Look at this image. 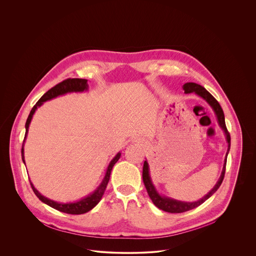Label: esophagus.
I'll use <instances>...</instances> for the list:
<instances>
[{
	"instance_id": "obj_1",
	"label": "esophagus",
	"mask_w": 256,
	"mask_h": 256,
	"mask_svg": "<svg viewBox=\"0 0 256 256\" xmlns=\"http://www.w3.org/2000/svg\"><path fill=\"white\" fill-rule=\"evenodd\" d=\"M134 142H138V140H134Z\"/></svg>"
}]
</instances>
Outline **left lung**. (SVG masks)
Listing matches in <instances>:
<instances>
[{"label":"left lung","instance_id":"8db88e82","mask_svg":"<svg viewBox=\"0 0 256 256\" xmlns=\"http://www.w3.org/2000/svg\"><path fill=\"white\" fill-rule=\"evenodd\" d=\"M182 89L184 90V93H186V94L196 93V95H198L199 97L204 99L209 104V106L212 108V110L214 111V113L216 114L218 124L220 126V128L223 130V132L225 134L226 140L228 142V150L225 160H224L223 170H222L221 176H220L217 184L205 196H203L202 198L199 199L198 201H194V202H186V201H180V200L170 198L165 196H161L157 192L155 186L152 182V180H151V176H150V172H149V165L147 163V160L144 161L143 170H142V178H143V182H144V186L146 188L147 194H148L149 198H151L152 202L154 203V205L156 207H158L159 209H161L163 211L169 212V213H182V212L192 210V209L198 207L199 205H201L205 200H207L210 196H212L217 192V190L220 188V186H221V184L224 180L225 170H226V164H227L228 153L230 147V134L228 132L227 128H226L225 116H224V112H223L220 104L218 103V101L204 87L199 86L198 84L186 82L182 86Z\"/></svg>","mask_w":256,"mask_h":256}]
</instances>
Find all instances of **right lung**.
Here are the masks:
<instances>
[{
	"label": "right lung",
	"instance_id": "add662e5",
	"mask_svg": "<svg viewBox=\"0 0 256 256\" xmlns=\"http://www.w3.org/2000/svg\"><path fill=\"white\" fill-rule=\"evenodd\" d=\"M88 90V84H87V80H82V78H68L62 82H60L56 86H54L53 88H51L50 90H48L39 100L38 102L34 105V107L31 109L30 111V114H29L28 118L26 120V136H24V144H22V161L26 165V160H24V142H26V136L28 134L29 124L31 122V120H32V116L34 113L36 112L37 108L41 107L43 105L44 102L46 101H49V100H52L54 98H56L58 96H60V95H64L66 93H72V92H84V91H87ZM120 152H118L114 158L112 159V161L110 162V164L108 165L107 167V170L105 172V176H104V178L102 180L101 184L98 186V188L90 194H88L86 198L78 200V201H74V202H66V203H62V202H57L55 200H52V199L47 198H45L44 196H42L33 186V184L30 182V184H31V188L34 192V194H36V196L38 198L40 199L43 203L49 205L50 207L58 210L60 212H64V213H68V214H74V215H80V214H84L86 212L90 211L92 208H94L98 203L99 201L102 198L104 192H105V190L107 188V184L109 182V180H110V174H111V172L112 169L114 167V164L118 162V160L120 159Z\"/></svg>",
	"mask_w": 256,
	"mask_h": 256
}]
</instances>
